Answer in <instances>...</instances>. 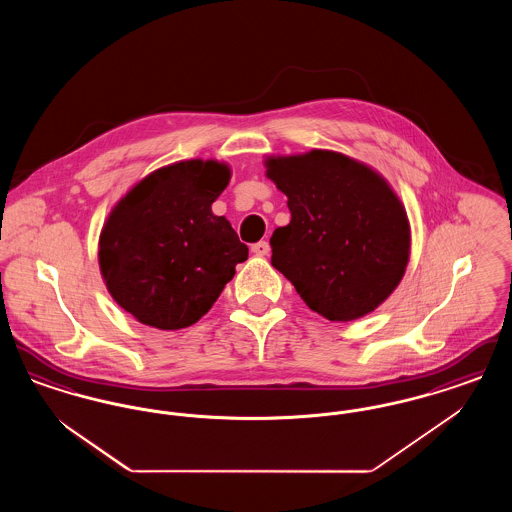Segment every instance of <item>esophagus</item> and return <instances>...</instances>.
I'll return each mask as SVG.
<instances>
[{
	"label": "esophagus",
	"mask_w": 512,
	"mask_h": 512,
	"mask_svg": "<svg viewBox=\"0 0 512 512\" xmlns=\"http://www.w3.org/2000/svg\"><path fill=\"white\" fill-rule=\"evenodd\" d=\"M251 251H253L255 255H259V257H265V255H268V251H270V245H268V242H265V240H261V242L251 245Z\"/></svg>",
	"instance_id": "esophagus-1"
}]
</instances>
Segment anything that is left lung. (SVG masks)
Masks as SVG:
<instances>
[{
    "mask_svg": "<svg viewBox=\"0 0 512 512\" xmlns=\"http://www.w3.org/2000/svg\"><path fill=\"white\" fill-rule=\"evenodd\" d=\"M292 220L270 238L272 267L328 320L349 322L382 305L411 255V226L388 180L330 149L267 157Z\"/></svg>",
    "mask_w": 512,
    "mask_h": 512,
    "instance_id": "obj_1",
    "label": "left lung"
}]
</instances>
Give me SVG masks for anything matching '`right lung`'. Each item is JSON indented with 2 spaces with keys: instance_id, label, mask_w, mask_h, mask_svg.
<instances>
[{
  "instance_id": "right-lung-1",
  "label": "right lung",
  "mask_w": 512,
  "mask_h": 512,
  "mask_svg": "<svg viewBox=\"0 0 512 512\" xmlns=\"http://www.w3.org/2000/svg\"><path fill=\"white\" fill-rule=\"evenodd\" d=\"M219 161H178L147 174L111 209L99 236V270L111 297L159 330L209 313L247 245L211 211L230 182Z\"/></svg>"
}]
</instances>
